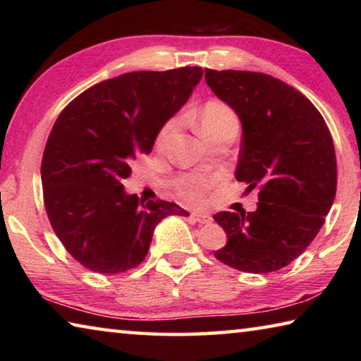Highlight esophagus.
<instances>
[{
    "mask_svg": "<svg viewBox=\"0 0 361 361\" xmlns=\"http://www.w3.org/2000/svg\"><path fill=\"white\" fill-rule=\"evenodd\" d=\"M191 218L194 219V221H197L200 224H207V223L212 221L210 215H207V213H199V212L191 213Z\"/></svg>",
    "mask_w": 361,
    "mask_h": 361,
    "instance_id": "1",
    "label": "esophagus"
}]
</instances>
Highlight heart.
Here are the masks:
<instances>
[{
	"mask_svg": "<svg viewBox=\"0 0 361 361\" xmlns=\"http://www.w3.org/2000/svg\"><path fill=\"white\" fill-rule=\"evenodd\" d=\"M199 124L204 137L209 140L224 129H229V127H239V119H237L235 113L228 105H224L223 102L210 100L199 111ZM178 118H170L164 122L156 138L157 146H166L173 138L176 130H178ZM216 181L218 178H215V176L185 173L180 175L173 185L178 194L189 200V202L200 204L205 200L212 186L216 185Z\"/></svg>",
	"mask_w": 361,
	"mask_h": 361,
	"instance_id": "1",
	"label": "heart"
}]
</instances>
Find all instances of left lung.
I'll use <instances>...</instances> for the list:
<instances>
[{
	"instance_id": "8db88e82",
	"label": "left lung",
	"mask_w": 361,
	"mask_h": 361,
	"mask_svg": "<svg viewBox=\"0 0 361 361\" xmlns=\"http://www.w3.org/2000/svg\"><path fill=\"white\" fill-rule=\"evenodd\" d=\"M205 81L242 122L235 178L259 191L255 212L213 215L228 234L215 256L237 271H279L310 245L333 205L331 133L314 103L277 78L205 68Z\"/></svg>"
}]
</instances>
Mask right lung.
<instances>
[{
	"label": "right lung",
	"mask_w": 361,
	"mask_h": 361,
	"mask_svg": "<svg viewBox=\"0 0 361 361\" xmlns=\"http://www.w3.org/2000/svg\"><path fill=\"white\" fill-rule=\"evenodd\" d=\"M202 75L200 66L126 73L84 90L59 114L41 161L44 207L66 252L89 271L137 267L164 218L189 216L173 202L126 194L122 180Z\"/></svg>",
	"instance_id": "obj_1"
}]
</instances>
